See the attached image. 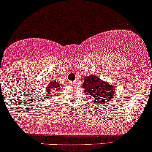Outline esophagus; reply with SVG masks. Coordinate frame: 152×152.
<instances>
[{"label": "esophagus", "mask_w": 152, "mask_h": 152, "mask_svg": "<svg viewBox=\"0 0 152 152\" xmlns=\"http://www.w3.org/2000/svg\"><path fill=\"white\" fill-rule=\"evenodd\" d=\"M69 84H70V85H72V86H73V85H76V82H70V83H69Z\"/></svg>", "instance_id": "1"}]
</instances>
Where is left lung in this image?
<instances>
[{"mask_svg": "<svg viewBox=\"0 0 152 152\" xmlns=\"http://www.w3.org/2000/svg\"><path fill=\"white\" fill-rule=\"evenodd\" d=\"M82 87L85 89L86 95L94 99L99 105L104 104L107 101L114 96L115 89L110 84L102 82L95 75L86 76Z\"/></svg>", "mask_w": 152, "mask_h": 152, "instance_id": "obj_1", "label": "left lung"}]
</instances>
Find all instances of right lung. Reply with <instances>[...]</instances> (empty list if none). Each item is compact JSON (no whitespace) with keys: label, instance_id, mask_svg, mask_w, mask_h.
I'll return each mask as SVG.
<instances>
[{"label":"right lung","instance_id":"obj_1","mask_svg":"<svg viewBox=\"0 0 152 152\" xmlns=\"http://www.w3.org/2000/svg\"><path fill=\"white\" fill-rule=\"evenodd\" d=\"M59 90H60V85L57 82L53 81V82H50V85L48 87L46 91L47 93H51V94L53 93L54 94L52 95V96H53V95H56Z\"/></svg>","mask_w":152,"mask_h":152}]
</instances>
